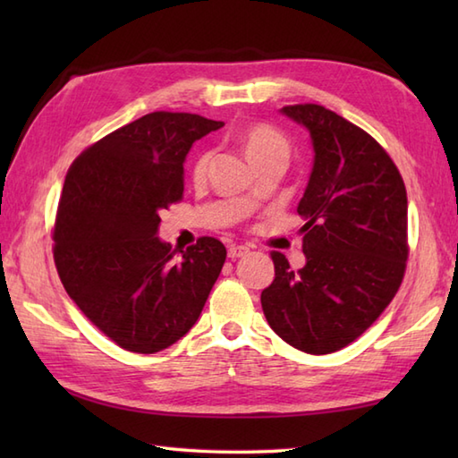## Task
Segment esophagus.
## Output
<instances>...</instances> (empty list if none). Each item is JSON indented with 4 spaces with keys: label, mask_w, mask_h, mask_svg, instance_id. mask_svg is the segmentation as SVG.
<instances>
[{
    "label": "esophagus",
    "mask_w": 458,
    "mask_h": 458,
    "mask_svg": "<svg viewBox=\"0 0 458 458\" xmlns=\"http://www.w3.org/2000/svg\"><path fill=\"white\" fill-rule=\"evenodd\" d=\"M248 254H250V248H248V246H236V244H232V246L228 248V258H232V259L244 258V256H248Z\"/></svg>",
    "instance_id": "1"
}]
</instances>
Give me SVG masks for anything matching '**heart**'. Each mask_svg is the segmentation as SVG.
Segmentation results:
<instances>
[{"instance_id": "b5f03b06", "label": "heart", "mask_w": 458, "mask_h": 458, "mask_svg": "<svg viewBox=\"0 0 458 458\" xmlns=\"http://www.w3.org/2000/svg\"><path fill=\"white\" fill-rule=\"evenodd\" d=\"M238 140H240L242 149H244V153H246V157L254 165L266 161L269 157L287 159V155H289V141L285 135L279 130L271 128V125H267V123L250 125V128H246L240 133ZM210 159H212L210 151L199 153V157L194 159V165H192L194 181H202L204 177H207ZM251 199L254 197L248 194V200H251Z\"/></svg>"}]
</instances>
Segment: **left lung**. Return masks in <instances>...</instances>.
<instances>
[{
  "label": "left lung",
  "mask_w": 458,
  "mask_h": 458,
  "mask_svg": "<svg viewBox=\"0 0 458 458\" xmlns=\"http://www.w3.org/2000/svg\"><path fill=\"white\" fill-rule=\"evenodd\" d=\"M307 128L313 171L297 212L305 266L274 251L276 279L261 291L269 327L307 354L352 343L384 313L407 261V192L372 135L317 104L281 108Z\"/></svg>",
  "instance_id": "8db88e82"
}]
</instances>
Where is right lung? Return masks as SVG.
Here are the masks:
<instances>
[{
  "label": "right lung",
  "mask_w": 458,
  "mask_h": 458,
  "mask_svg": "<svg viewBox=\"0 0 458 458\" xmlns=\"http://www.w3.org/2000/svg\"><path fill=\"white\" fill-rule=\"evenodd\" d=\"M224 122L153 112L82 151L66 173L55 222L58 277L82 313L130 352L153 354L197 323L226 261L204 236L173 259L157 232L182 199L192 143Z\"/></svg>",
  "instance_id": "right-lung-1"
}]
</instances>
